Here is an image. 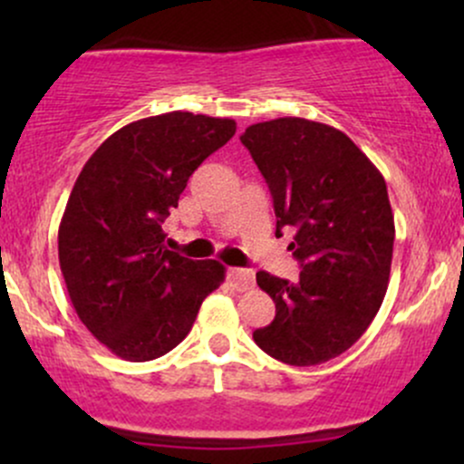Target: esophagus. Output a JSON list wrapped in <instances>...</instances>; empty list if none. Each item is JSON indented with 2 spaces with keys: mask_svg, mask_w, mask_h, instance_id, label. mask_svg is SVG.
I'll use <instances>...</instances> for the list:
<instances>
[{
  "mask_svg": "<svg viewBox=\"0 0 464 464\" xmlns=\"http://www.w3.org/2000/svg\"><path fill=\"white\" fill-rule=\"evenodd\" d=\"M227 279L231 281V284L236 285L239 292L248 290V287H253V284H255L253 273H250V270H244V268H228Z\"/></svg>",
  "mask_w": 464,
  "mask_h": 464,
  "instance_id": "esophagus-1",
  "label": "esophagus"
}]
</instances>
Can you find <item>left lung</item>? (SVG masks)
I'll return each instance as SVG.
<instances>
[{
  "mask_svg": "<svg viewBox=\"0 0 464 464\" xmlns=\"http://www.w3.org/2000/svg\"><path fill=\"white\" fill-rule=\"evenodd\" d=\"M239 140L273 194L276 237L292 231L287 248L301 264L295 284L257 273L276 314L253 340L285 364H323L358 343L386 296L395 242L386 180L343 130L305 117L259 121Z\"/></svg>",
  "mask_w": 464,
  "mask_h": 464,
  "instance_id": "8db88e82",
  "label": "left lung"
}]
</instances>
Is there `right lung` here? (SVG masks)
I'll return each instance as SVG.
<instances>
[{
  "mask_svg": "<svg viewBox=\"0 0 464 464\" xmlns=\"http://www.w3.org/2000/svg\"><path fill=\"white\" fill-rule=\"evenodd\" d=\"M233 135L228 117H143L113 132L78 174L58 227V262L78 318L117 358L172 351L225 281L216 259L165 248L161 225L194 169Z\"/></svg>",
  "mask_w": 464,
  "mask_h": 464,
  "instance_id": "right-lung-1",
  "label": "right lung"
}]
</instances>
